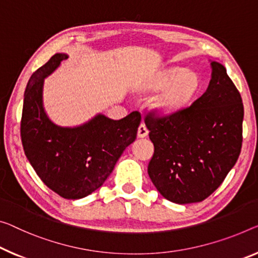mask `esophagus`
I'll return each mask as SVG.
<instances>
[{
	"mask_svg": "<svg viewBox=\"0 0 258 258\" xmlns=\"http://www.w3.org/2000/svg\"><path fill=\"white\" fill-rule=\"evenodd\" d=\"M149 135V130L146 128L144 123H141V125L138 126V132H137V136L140 138H144Z\"/></svg>",
	"mask_w": 258,
	"mask_h": 258,
	"instance_id": "1",
	"label": "esophagus"
}]
</instances>
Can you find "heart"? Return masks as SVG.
Listing matches in <instances>:
<instances>
[{"instance_id":"b5f03b06","label":"heart","mask_w":258,"mask_h":258,"mask_svg":"<svg viewBox=\"0 0 258 258\" xmlns=\"http://www.w3.org/2000/svg\"><path fill=\"white\" fill-rule=\"evenodd\" d=\"M200 88V78L194 71L181 68L168 69L151 85L152 92H162L154 101L153 108L162 117L174 116L187 107Z\"/></svg>"}]
</instances>
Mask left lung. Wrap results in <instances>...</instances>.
I'll return each mask as SVG.
<instances>
[{"instance_id": "8db88e82", "label": "left lung", "mask_w": 258, "mask_h": 258, "mask_svg": "<svg viewBox=\"0 0 258 258\" xmlns=\"http://www.w3.org/2000/svg\"><path fill=\"white\" fill-rule=\"evenodd\" d=\"M211 62L203 96L169 117H145L154 153L148 173L166 200L204 201L223 183L242 145L243 104L225 67Z\"/></svg>"}]
</instances>
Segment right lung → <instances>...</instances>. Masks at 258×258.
<instances>
[{
  "mask_svg": "<svg viewBox=\"0 0 258 258\" xmlns=\"http://www.w3.org/2000/svg\"><path fill=\"white\" fill-rule=\"evenodd\" d=\"M68 57L56 53L29 79L21 136L25 156L43 183L63 198L79 200L101 187L126 146L136 140L141 114L112 120L99 113L76 126L54 123L43 108V82Z\"/></svg>",
  "mask_w": 258,
  "mask_h": 258,
  "instance_id": "add662e5",
  "label": "right lung"
}]
</instances>
